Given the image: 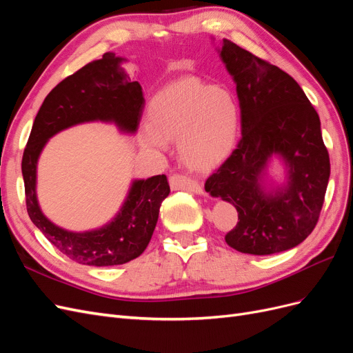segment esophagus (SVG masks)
<instances>
[{"mask_svg":"<svg viewBox=\"0 0 353 353\" xmlns=\"http://www.w3.org/2000/svg\"><path fill=\"white\" fill-rule=\"evenodd\" d=\"M169 183L172 190H185V191H190V193H196L200 196L205 194V188H203L199 183H196V181L190 179L184 175H176V174L172 175L169 179Z\"/></svg>","mask_w":353,"mask_h":353,"instance_id":"1","label":"esophagus"}]
</instances>
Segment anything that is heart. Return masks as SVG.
<instances>
[{
  "instance_id": "heart-1",
  "label": "heart",
  "mask_w": 353,
  "mask_h": 353,
  "mask_svg": "<svg viewBox=\"0 0 353 353\" xmlns=\"http://www.w3.org/2000/svg\"><path fill=\"white\" fill-rule=\"evenodd\" d=\"M150 123L141 131L147 148L165 150L178 140V153L193 169H210L236 145L240 109L234 95L223 88L183 79L160 91L148 109Z\"/></svg>"
}]
</instances>
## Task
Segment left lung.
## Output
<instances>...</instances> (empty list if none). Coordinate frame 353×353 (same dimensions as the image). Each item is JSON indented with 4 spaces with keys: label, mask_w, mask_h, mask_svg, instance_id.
Here are the masks:
<instances>
[{
    "label": "left lung",
    "mask_w": 353,
    "mask_h": 353,
    "mask_svg": "<svg viewBox=\"0 0 353 353\" xmlns=\"http://www.w3.org/2000/svg\"><path fill=\"white\" fill-rule=\"evenodd\" d=\"M218 52L237 87L241 140L205 188L239 212L225 236L232 249L258 256L290 250L315 228L330 178L319 116L280 68L228 39ZM274 159L285 169L280 183L269 176Z\"/></svg>",
    "instance_id": "left-lung-1"
}]
</instances>
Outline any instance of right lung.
<instances>
[{
    "instance_id": "1",
    "label": "right lung",
    "mask_w": 353,
    "mask_h": 353,
    "mask_svg": "<svg viewBox=\"0 0 353 353\" xmlns=\"http://www.w3.org/2000/svg\"><path fill=\"white\" fill-rule=\"evenodd\" d=\"M126 59L105 52L63 79L42 103L23 153L22 174L30 221L47 240L72 261L90 266H114L140 256L150 243L159 209L169 196L166 175L132 179L116 215L100 228L69 231L51 222L37 196L39 156L56 134L81 123H113L134 135L144 109L141 85L122 68Z\"/></svg>"
}]
</instances>
